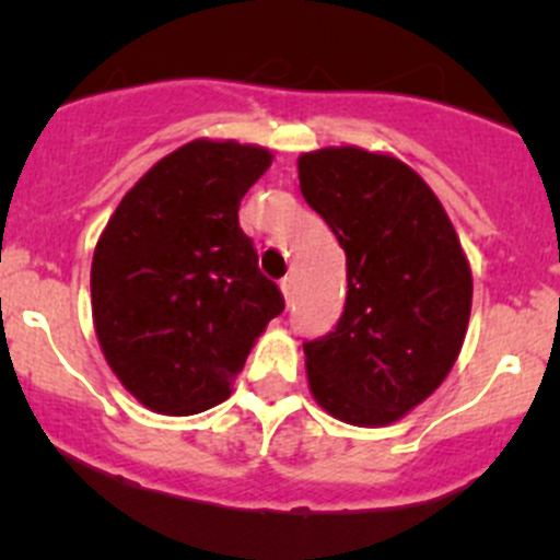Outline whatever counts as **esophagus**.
I'll return each instance as SVG.
<instances>
[{"label": "esophagus", "mask_w": 560, "mask_h": 560, "mask_svg": "<svg viewBox=\"0 0 560 560\" xmlns=\"http://www.w3.org/2000/svg\"><path fill=\"white\" fill-rule=\"evenodd\" d=\"M279 287H281V295H284V301H292V290H295V284H292V276H284Z\"/></svg>", "instance_id": "esophagus-1"}]
</instances>
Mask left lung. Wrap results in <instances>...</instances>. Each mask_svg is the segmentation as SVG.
I'll return each mask as SVG.
<instances>
[{"label": "left lung", "mask_w": 560, "mask_h": 560, "mask_svg": "<svg viewBox=\"0 0 560 560\" xmlns=\"http://www.w3.org/2000/svg\"><path fill=\"white\" fill-rule=\"evenodd\" d=\"M308 206L347 254L336 330L303 343L316 404L349 425H389L453 371L471 268L431 186L389 154L330 145L298 160Z\"/></svg>", "instance_id": "left-lung-1"}]
</instances>
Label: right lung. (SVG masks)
Wrapping results in <instances>:
<instances>
[{
	"label": "right lung",
	"mask_w": 560,
	"mask_h": 560,
	"mask_svg": "<svg viewBox=\"0 0 560 560\" xmlns=\"http://www.w3.org/2000/svg\"><path fill=\"white\" fill-rule=\"evenodd\" d=\"M273 162L262 145L191 140L124 195L92 259V314L113 374L151 411L222 404L284 312L238 208Z\"/></svg>",
	"instance_id": "add662e5"
}]
</instances>
